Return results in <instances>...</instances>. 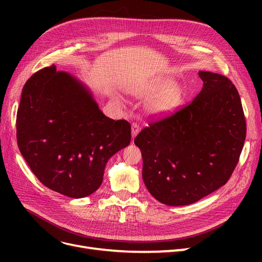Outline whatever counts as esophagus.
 I'll use <instances>...</instances> for the list:
<instances>
[{"mask_svg": "<svg viewBox=\"0 0 262 262\" xmlns=\"http://www.w3.org/2000/svg\"><path fill=\"white\" fill-rule=\"evenodd\" d=\"M140 130H141L140 125H139L137 122H133V123H132V126H131V133H132V138H133V139L137 137V134L140 132Z\"/></svg>", "mask_w": 262, "mask_h": 262, "instance_id": "obj_1", "label": "esophagus"}]
</instances>
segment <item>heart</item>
I'll return each mask as SVG.
<instances>
[{"label":"heart","instance_id":"obj_1","mask_svg":"<svg viewBox=\"0 0 262 262\" xmlns=\"http://www.w3.org/2000/svg\"><path fill=\"white\" fill-rule=\"evenodd\" d=\"M145 95H153L148 100V110L150 114L157 116L168 115L180 106L184 99V90L179 84L173 82L172 78H161L149 85Z\"/></svg>","mask_w":262,"mask_h":262}]
</instances>
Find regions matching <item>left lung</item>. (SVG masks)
<instances>
[{"instance_id":"1","label":"left lung","mask_w":262,"mask_h":262,"mask_svg":"<svg viewBox=\"0 0 262 262\" xmlns=\"http://www.w3.org/2000/svg\"><path fill=\"white\" fill-rule=\"evenodd\" d=\"M203 87L186 107L142 130L134 143L143 158L142 177L160 202L178 207L224 186L246 139L242 100L221 74L200 71Z\"/></svg>"}]
</instances>
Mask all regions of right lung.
<instances>
[{"label":"right lung","mask_w":262,"mask_h":262,"mask_svg":"<svg viewBox=\"0 0 262 262\" xmlns=\"http://www.w3.org/2000/svg\"><path fill=\"white\" fill-rule=\"evenodd\" d=\"M16 136L39 181L78 199L100 187L109 158L130 144L131 125L106 117L85 85L51 66L24 85Z\"/></svg>","instance_id":"right-lung-1"}]
</instances>
